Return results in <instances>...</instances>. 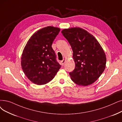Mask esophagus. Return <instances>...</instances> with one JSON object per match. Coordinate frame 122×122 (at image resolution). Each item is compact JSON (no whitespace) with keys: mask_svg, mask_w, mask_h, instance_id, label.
<instances>
[{"mask_svg":"<svg viewBox=\"0 0 122 122\" xmlns=\"http://www.w3.org/2000/svg\"><path fill=\"white\" fill-rule=\"evenodd\" d=\"M65 62H66V60H65V59H64V60H63L62 61H61V65H62V66H64V64H65Z\"/></svg>","mask_w":122,"mask_h":122,"instance_id":"esophagus-1","label":"esophagus"}]
</instances>
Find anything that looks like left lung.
I'll list each match as a JSON object with an SVG mask.
<instances>
[{
	"label": "left lung",
	"mask_w": 122,
	"mask_h": 122,
	"mask_svg": "<svg viewBox=\"0 0 122 122\" xmlns=\"http://www.w3.org/2000/svg\"><path fill=\"white\" fill-rule=\"evenodd\" d=\"M73 51L75 69L69 74L71 80L80 86L94 83L104 71L105 53L95 37L80 27H71L61 31Z\"/></svg>",
	"instance_id": "8db88e82"
}]
</instances>
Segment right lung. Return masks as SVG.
Returning <instances> with one entry per match:
<instances>
[{
  "label": "right lung",
  "instance_id": "obj_1",
  "mask_svg": "<svg viewBox=\"0 0 122 122\" xmlns=\"http://www.w3.org/2000/svg\"><path fill=\"white\" fill-rule=\"evenodd\" d=\"M60 31V28L53 26L41 28L33 34L24 47L21 65L24 74L33 83L47 84L61 68L51 47Z\"/></svg>",
  "mask_w": 122,
  "mask_h": 122
}]
</instances>
